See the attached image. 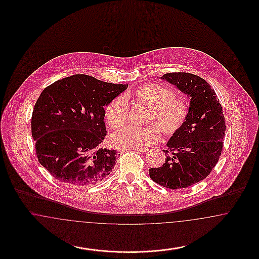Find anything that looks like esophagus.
Listing matches in <instances>:
<instances>
[{"mask_svg": "<svg viewBox=\"0 0 259 259\" xmlns=\"http://www.w3.org/2000/svg\"><path fill=\"white\" fill-rule=\"evenodd\" d=\"M132 149H134L136 151H140V152H146V151H148V148H132Z\"/></svg>", "mask_w": 259, "mask_h": 259, "instance_id": "34e87169", "label": "esophagus"}]
</instances>
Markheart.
I'll list each match as a JSON object with an SVG mask.
<instances>
[{
	"mask_svg": "<svg viewBox=\"0 0 259 259\" xmlns=\"http://www.w3.org/2000/svg\"><path fill=\"white\" fill-rule=\"evenodd\" d=\"M136 101L149 108L146 117L148 126H129L114 134L111 144L116 148H135L157 143L161 131L165 136L177 134L189 115L185 99L175 97L171 89L157 83H144L133 93ZM130 107L123 95L112 99L105 110V117L111 129L117 130L127 123Z\"/></svg>",
	"mask_w": 259,
	"mask_h": 259,
	"instance_id": "1",
	"label": "heart"
}]
</instances>
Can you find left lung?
I'll return each mask as SVG.
<instances>
[{
  "mask_svg": "<svg viewBox=\"0 0 259 259\" xmlns=\"http://www.w3.org/2000/svg\"><path fill=\"white\" fill-rule=\"evenodd\" d=\"M161 78L190 97L189 115L163 150L165 162L161 167L150 168L149 176L164 187L185 188L207 178L217 165L223 149L225 118L214 90L202 77L178 72Z\"/></svg>",
  "mask_w": 259,
  "mask_h": 259,
  "instance_id": "left-lung-1",
  "label": "left lung"
}]
</instances>
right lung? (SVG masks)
<instances>
[{
    "label": "right lung",
    "instance_id": "obj_1",
    "mask_svg": "<svg viewBox=\"0 0 259 259\" xmlns=\"http://www.w3.org/2000/svg\"><path fill=\"white\" fill-rule=\"evenodd\" d=\"M128 84L74 74L46 87L31 120L38 162L63 184L89 186L112 171L114 149L100 147L107 135L104 107Z\"/></svg>",
    "mask_w": 259,
    "mask_h": 259
}]
</instances>
